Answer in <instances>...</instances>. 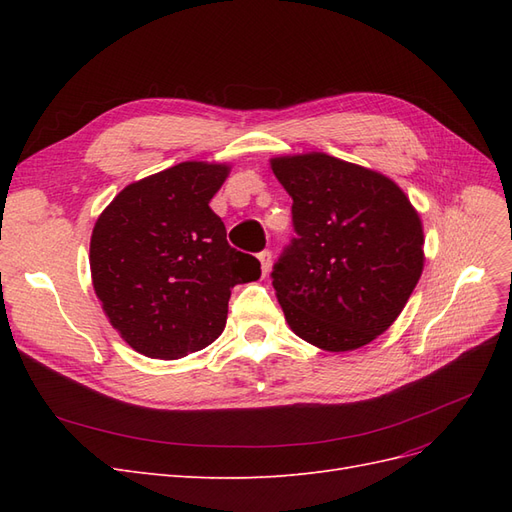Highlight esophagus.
I'll list each match as a JSON object with an SVG mask.
<instances>
[{
  "instance_id": "obj_1",
  "label": "esophagus",
  "mask_w": 512,
  "mask_h": 512,
  "mask_svg": "<svg viewBox=\"0 0 512 512\" xmlns=\"http://www.w3.org/2000/svg\"><path fill=\"white\" fill-rule=\"evenodd\" d=\"M258 260H260L262 275H267L269 269H271V252H269V250H262V252L258 254Z\"/></svg>"
}]
</instances>
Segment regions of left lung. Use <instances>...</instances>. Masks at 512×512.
<instances>
[{
	"mask_svg": "<svg viewBox=\"0 0 512 512\" xmlns=\"http://www.w3.org/2000/svg\"><path fill=\"white\" fill-rule=\"evenodd\" d=\"M271 168L297 232L271 273L290 329L329 352L374 342L423 273V224L408 196L327 153L273 158Z\"/></svg>",
	"mask_w": 512,
	"mask_h": 512,
	"instance_id": "1",
	"label": "left lung"
}]
</instances>
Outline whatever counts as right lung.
<instances>
[{"label":"right lung","instance_id":"right-lung-1","mask_svg":"<svg viewBox=\"0 0 512 512\" xmlns=\"http://www.w3.org/2000/svg\"><path fill=\"white\" fill-rule=\"evenodd\" d=\"M226 164L181 162L123 188L94 226L89 265L104 314L151 359L203 350L226 327L230 290L260 262L226 241L209 200Z\"/></svg>","mask_w":512,"mask_h":512}]
</instances>
